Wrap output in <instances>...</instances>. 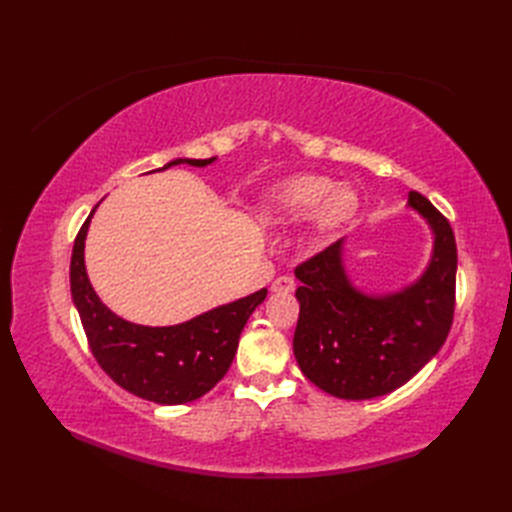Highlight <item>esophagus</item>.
I'll use <instances>...</instances> for the list:
<instances>
[{
    "instance_id": "1",
    "label": "esophagus",
    "mask_w": 512,
    "mask_h": 512,
    "mask_svg": "<svg viewBox=\"0 0 512 512\" xmlns=\"http://www.w3.org/2000/svg\"><path fill=\"white\" fill-rule=\"evenodd\" d=\"M294 286H297V282H294L290 275H280V277H277V280L271 284V290H273V292H292Z\"/></svg>"
}]
</instances>
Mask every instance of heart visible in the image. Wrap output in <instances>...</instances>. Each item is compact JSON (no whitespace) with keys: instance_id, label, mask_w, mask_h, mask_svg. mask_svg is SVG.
<instances>
[{"instance_id":"obj_1","label":"heart","mask_w":512,"mask_h":512,"mask_svg":"<svg viewBox=\"0 0 512 512\" xmlns=\"http://www.w3.org/2000/svg\"><path fill=\"white\" fill-rule=\"evenodd\" d=\"M359 198L348 185H335L324 175L303 173L284 179L269 192L265 211L275 220H294L314 213L320 230L335 228L356 211Z\"/></svg>"}]
</instances>
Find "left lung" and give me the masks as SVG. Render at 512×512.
<instances>
[{
	"instance_id": "8db88e82",
	"label": "left lung",
	"mask_w": 512,
	"mask_h": 512,
	"mask_svg": "<svg viewBox=\"0 0 512 512\" xmlns=\"http://www.w3.org/2000/svg\"><path fill=\"white\" fill-rule=\"evenodd\" d=\"M433 230L425 273L393 294L356 290L344 269V239L294 269L299 322L292 348L303 376L339 399H371L399 389L438 354L455 314L457 245L429 200L408 194Z\"/></svg>"
}]
</instances>
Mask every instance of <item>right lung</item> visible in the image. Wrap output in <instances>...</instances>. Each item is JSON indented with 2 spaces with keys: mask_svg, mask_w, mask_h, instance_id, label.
<instances>
[{
  "mask_svg": "<svg viewBox=\"0 0 512 512\" xmlns=\"http://www.w3.org/2000/svg\"><path fill=\"white\" fill-rule=\"evenodd\" d=\"M213 160L179 158L164 168L181 162L207 166ZM94 211L74 239L70 260L72 301L79 309L91 354L121 389L153 404L177 406L203 397L226 376L245 322L265 301L267 288L175 327H143L123 320L100 301L85 271V237Z\"/></svg>",
  "mask_w": 512,
  "mask_h": 512,
  "instance_id": "1",
  "label": "right lung"
}]
</instances>
